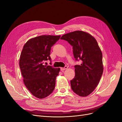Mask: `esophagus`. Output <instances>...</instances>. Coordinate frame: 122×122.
Here are the masks:
<instances>
[{
	"label": "esophagus",
	"mask_w": 122,
	"mask_h": 122,
	"mask_svg": "<svg viewBox=\"0 0 122 122\" xmlns=\"http://www.w3.org/2000/svg\"><path fill=\"white\" fill-rule=\"evenodd\" d=\"M67 68H68V67H67V66H65L64 67H61V68H60V70L62 71H64L65 70H66Z\"/></svg>",
	"instance_id": "esophagus-1"
}]
</instances>
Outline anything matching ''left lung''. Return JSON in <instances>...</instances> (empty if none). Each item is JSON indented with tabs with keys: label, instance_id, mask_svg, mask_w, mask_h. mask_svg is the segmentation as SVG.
Here are the masks:
<instances>
[{
	"label": "left lung",
	"instance_id": "8db88e82",
	"mask_svg": "<svg viewBox=\"0 0 122 122\" xmlns=\"http://www.w3.org/2000/svg\"><path fill=\"white\" fill-rule=\"evenodd\" d=\"M73 48L75 60L81 61L76 65L74 78L70 80L72 91L80 97H86L97 86L103 73L102 55L97 40L83 31L76 30L62 36Z\"/></svg>",
	"mask_w": 122,
	"mask_h": 122
}]
</instances>
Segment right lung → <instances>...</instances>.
Instances as JSON below:
<instances>
[{"instance_id":"right-lung-1","label":"right lung","mask_w":122,"mask_h":122,"mask_svg":"<svg viewBox=\"0 0 122 122\" xmlns=\"http://www.w3.org/2000/svg\"><path fill=\"white\" fill-rule=\"evenodd\" d=\"M60 36L43 35L30 39L24 46L20 59V67L26 88L35 97H46L53 92L60 68L44 65L51 58V47Z\"/></svg>"}]
</instances>
